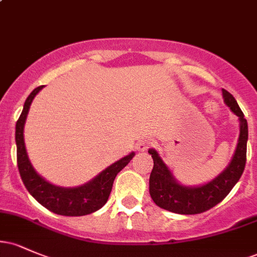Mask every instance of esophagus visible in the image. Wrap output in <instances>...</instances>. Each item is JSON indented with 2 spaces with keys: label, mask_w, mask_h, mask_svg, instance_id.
<instances>
[{
  "label": "esophagus",
  "mask_w": 257,
  "mask_h": 257,
  "mask_svg": "<svg viewBox=\"0 0 257 257\" xmlns=\"http://www.w3.org/2000/svg\"><path fill=\"white\" fill-rule=\"evenodd\" d=\"M152 144H153V141L151 140V139H149V138L141 139V140L138 143L137 149L139 150V151H146L150 146H152Z\"/></svg>",
  "instance_id": "34e87169"
}]
</instances>
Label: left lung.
Masks as SVG:
<instances>
[{
    "instance_id": "obj_1",
    "label": "left lung",
    "mask_w": 257,
    "mask_h": 257,
    "mask_svg": "<svg viewBox=\"0 0 257 257\" xmlns=\"http://www.w3.org/2000/svg\"><path fill=\"white\" fill-rule=\"evenodd\" d=\"M222 96L225 104L239 119V138L231 162L211 181L199 186H185L175 179L158 152L150 149L149 153L153 158L150 194L159 208L175 214H200L219 204L240 179L246 162L247 122L232 94L222 89Z\"/></svg>"
}]
</instances>
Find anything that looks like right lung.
<instances>
[{"mask_svg": "<svg viewBox=\"0 0 257 257\" xmlns=\"http://www.w3.org/2000/svg\"><path fill=\"white\" fill-rule=\"evenodd\" d=\"M42 88L43 85H40L31 91L30 95L25 100L22 114L17 120V162L20 176L31 196L52 213L64 215V216H83L94 213L102 208L107 202L114 178L132 161L135 153H129L125 157L114 162L87 184L77 187H60L47 181L32 167L24 143L26 117L30 110L32 100Z\"/></svg>", "mask_w": 257, "mask_h": 257, "instance_id": "add662e5", "label": "right lung"}]
</instances>
